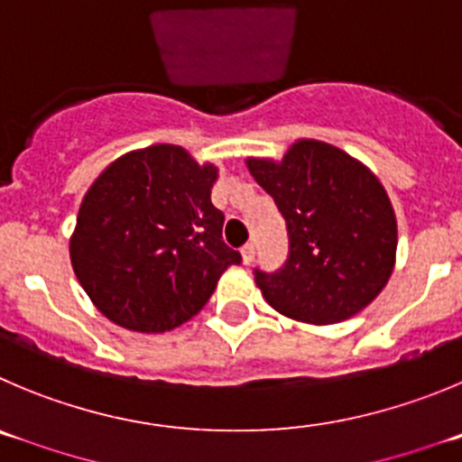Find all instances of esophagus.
Instances as JSON below:
<instances>
[{
  "label": "esophagus",
  "mask_w": 462,
  "mask_h": 462,
  "mask_svg": "<svg viewBox=\"0 0 462 462\" xmlns=\"http://www.w3.org/2000/svg\"><path fill=\"white\" fill-rule=\"evenodd\" d=\"M241 260H244V264H251V262L255 260V245L245 244L244 248H241Z\"/></svg>",
  "instance_id": "esophagus-1"
}]
</instances>
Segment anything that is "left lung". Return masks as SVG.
I'll return each mask as SVG.
<instances>
[{
    "mask_svg": "<svg viewBox=\"0 0 462 462\" xmlns=\"http://www.w3.org/2000/svg\"><path fill=\"white\" fill-rule=\"evenodd\" d=\"M287 223L290 255L255 269L262 296L284 317L337 323L367 308L394 269L396 218L376 175L335 145L303 139L282 162L248 159Z\"/></svg>",
    "mask_w": 462,
    "mask_h": 462,
    "instance_id": "8db88e82",
    "label": "left lung"
}]
</instances>
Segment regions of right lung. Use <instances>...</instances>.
I'll use <instances>...</instances> for the list:
<instances>
[{
  "instance_id": "obj_1",
  "label": "right lung",
  "mask_w": 462,
  "mask_h": 462,
  "mask_svg": "<svg viewBox=\"0 0 462 462\" xmlns=\"http://www.w3.org/2000/svg\"><path fill=\"white\" fill-rule=\"evenodd\" d=\"M217 166L180 145L116 159L84 196L70 239L77 280L106 319L163 333L200 312L218 278L239 264L211 205Z\"/></svg>"
}]
</instances>
